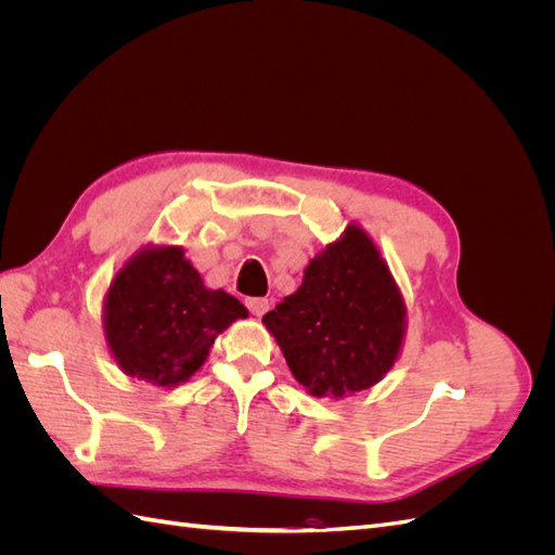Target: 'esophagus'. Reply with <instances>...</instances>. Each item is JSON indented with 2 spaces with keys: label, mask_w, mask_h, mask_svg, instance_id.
I'll return each mask as SVG.
<instances>
[{
  "label": "esophagus",
  "mask_w": 555,
  "mask_h": 555,
  "mask_svg": "<svg viewBox=\"0 0 555 555\" xmlns=\"http://www.w3.org/2000/svg\"><path fill=\"white\" fill-rule=\"evenodd\" d=\"M245 306H247V310H249L251 314L261 317V314H266L268 308H271V300H268V298H247Z\"/></svg>",
  "instance_id": "1"
}]
</instances>
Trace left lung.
<instances>
[{
    "label": "left lung",
    "mask_w": 555,
    "mask_h": 555,
    "mask_svg": "<svg viewBox=\"0 0 555 555\" xmlns=\"http://www.w3.org/2000/svg\"><path fill=\"white\" fill-rule=\"evenodd\" d=\"M263 324L312 396L343 398L389 373L405 333V306L375 243L347 227Z\"/></svg>",
    "instance_id": "left-lung-1"
}]
</instances>
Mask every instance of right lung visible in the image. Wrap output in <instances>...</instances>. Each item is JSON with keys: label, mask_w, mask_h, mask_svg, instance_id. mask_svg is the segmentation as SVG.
Instances as JSON below:
<instances>
[{"label": "right lung", "mask_w": 555, "mask_h": 555, "mask_svg": "<svg viewBox=\"0 0 555 555\" xmlns=\"http://www.w3.org/2000/svg\"><path fill=\"white\" fill-rule=\"evenodd\" d=\"M247 317L238 298L206 289L180 247L133 257L111 282L106 340L117 365L155 386L188 382L231 322Z\"/></svg>", "instance_id": "1"}]
</instances>
